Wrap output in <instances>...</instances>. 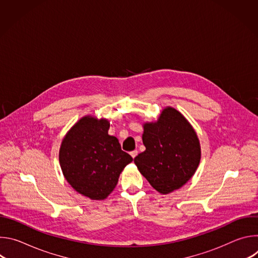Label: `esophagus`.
<instances>
[{
  "label": "esophagus",
  "mask_w": 258,
  "mask_h": 258,
  "mask_svg": "<svg viewBox=\"0 0 258 258\" xmlns=\"http://www.w3.org/2000/svg\"><path fill=\"white\" fill-rule=\"evenodd\" d=\"M137 155H138V151H137V150H134V151L131 152V156H132L133 158H135Z\"/></svg>",
  "instance_id": "34e87169"
}]
</instances>
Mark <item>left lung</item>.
<instances>
[{
    "instance_id": "1",
    "label": "left lung",
    "mask_w": 258,
    "mask_h": 258,
    "mask_svg": "<svg viewBox=\"0 0 258 258\" xmlns=\"http://www.w3.org/2000/svg\"><path fill=\"white\" fill-rule=\"evenodd\" d=\"M146 150L135 159L140 172L161 194L179 189L194 175L201 158L199 139L190 122L166 107L155 122L143 124Z\"/></svg>"
}]
</instances>
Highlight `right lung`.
Returning <instances> with one entry per match:
<instances>
[{"label":"right lung","mask_w":258,"mask_h":258,"mask_svg":"<svg viewBox=\"0 0 258 258\" xmlns=\"http://www.w3.org/2000/svg\"><path fill=\"white\" fill-rule=\"evenodd\" d=\"M107 119L81 118L65 135L59 151L64 177L80 194L103 200L116 187L119 174L133 161L118 139L108 135Z\"/></svg>","instance_id":"1"}]
</instances>
